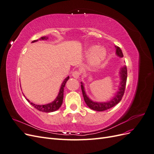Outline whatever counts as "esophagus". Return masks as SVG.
I'll return each mask as SVG.
<instances>
[{
    "label": "esophagus",
    "instance_id": "obj_1",
    "mask_svg": "<svg viewBox=\"0 0 154 154\" xmlns=\"http://www.w3.org/2000/svg\"><path fill=\"white\" fill-rule=\"evenodd\" d=\"M72 76L74 78H78L79 76H80V71H74L72 72Z\"/></svg>",
    "mask_w": 154,
    "mask_h": 154
}]
</instances>
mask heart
<instances>
[{
  "label": "heart",
  "instance_id": "b5f03b06",
  "mask_svg": "<svg viewBox=\"0 0 154 154\" xmlns=\"http://www.w3.org/2000/svg\"><path fill=\"white\" fill-rule=\"evenodd\" d=\"M87 53L91 57V63L94 66L99 65L105 59L106 51L103 47H98L97 45H92L88 49Z\"/></svg>",
  "mask_w": 154,
  "mask_h": 154
}]
</instances>
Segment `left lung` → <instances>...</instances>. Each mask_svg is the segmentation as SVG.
I'll return each mask as SVG.
<instances>
[{"mask_svg":"<svg viewBox=\"0 0 154 154\" xmlns=\"http://www.w3.org/2000/svg\"><path fill=\"white\" fill-rule=\"evenodd\" d=\"M116 54H117L119 57H123V54L122 53V49H120L119 47L117 46L116 47ZM121 83H120V87H119V91L118 92L117 94L114 98L110 100L109 102H105V103H97V102H94L91 101L90 99H88V97L87 96L84 87H83V84L81 85L82 91L83 93V96L84 98L85 102L86 103L87 105L89 107L90 109L96 110V111H104L106 110H108L112 107H113L116 105H117L119 101L122 100V97L124 95L125 88H126V83H127V67L125 66L121 69Z\"/></svg>","mask_w":154,"mask_h":154,"instance_id":"1","label":"left lung"}]
</instances>
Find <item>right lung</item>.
Returning a JSON list of instances; mask_svg holds the SVG:
<instances>
[{"label": "right lung", "mask_w": 154, "mask_h": 154, "mask_svg": "<svg viewBox=\"0 0 154 154\" xmlns=\"http://www.w3.org/2000/svg\"><path fill=\"white\" fill-rule=\"evenodd\" d=\"M47 38H46L45 36H42V37H41V38H40L39 39L33 40L32 42H37L38 40H45ZM69 76L67 77L66 79H65L64 81L62 83V85H61V88H60L59 94H58L57 97L56 98V100L52 102V103L47 104V105H39L34 104L33 103H31V102H30V101L28 99H27L26 97V99L32 106H34L36 109H37L39 111L44 112H54V111L57 110L60 108V107L61 106V105L62 104L63 99L64 87H65V85H66V82L69 80Z\"/></svg>", "instance_id": "obj_1"}]
</instances>
